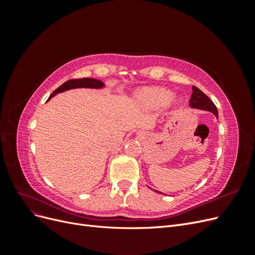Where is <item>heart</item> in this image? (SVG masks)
<instances>
[{"instance_id": "heart-1", "label": "heart", "mask_w": 255, "mask_h": 255, "mask_svg": "<svg viewBox=\"0 0 255 255\" xmlns=\"http://www.w3.org/2000/svg\"><path fill=\"white\" fill-rule=\"evenodd\" d=\"M142 95L148 99H150L151 101H153L154 103L160 104L164 101H166V100L170 97V92L167 91L166 89H163V88L153 87V88L145 89L142 92Z\"/></svg>"}]
</instances>
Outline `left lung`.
<instances>
[{"mask_svg": "<svg viewBox=\"0 0 255 255\" xmlns=\"http://www.w3.org/2000/svg\"><path fill=\"white\" fill-rule=\"evenodd\" d=\"M189 106L192 107V109H198V110L211 112L216 116V117L218 118L217 107L215 106L212 100L208 98L204 94V92H202L196 86H192V94H191V98L189 100ZM157 192H159V191H157ZM159 194H161V192H159Z\"/></svg>", "mask_w": 255, "mask_h": 255, "instance_id": "8db88e82", "label": "left lung"}]
</instances>
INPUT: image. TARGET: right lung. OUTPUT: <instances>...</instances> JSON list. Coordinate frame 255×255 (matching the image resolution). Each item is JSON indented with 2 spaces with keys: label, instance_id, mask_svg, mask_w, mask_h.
I'll return each instance as SVG.
<instances>
[{
  "label": "right lung",
  "instance_id": "add662e5",
  "mask_svg": "<svg viewBox=\"0 0 255 255\" xmlns=\"http://www.w3.org/2000/svg\"><path fill=\"white\" fill-rule=\"evenodd\" d=\"M104 84L102 81L95 80V79H89V78H84V79H78V80H70L65 82L61 86H59L57 89L53 91V94L49 97V100H51L52 97L59 94V92H64L69 89L73 88H102Z\"/></svg>",
  "mask_w": 255,
  "mask_h": 255
}]
</instances>
